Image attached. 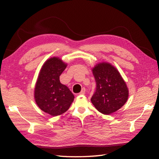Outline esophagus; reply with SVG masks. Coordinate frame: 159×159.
I'll list each match as a JSON object with an SVG mask.
<instances>
[{
    "mask_svg": "<svg viewBox=\"0 0 159 159\" xmlns=\"http://www.w3.org/2000/svg\"><path fill=\"white\" fill-rule=\"evenodd\" d=\"M83 89H85V88H83V87H80V92H83V91L84 90ZM78 89H79V87H76V88H75V90L76 91V90H78ZM83 92H84V91H83Z\"/></svg>",
    "mask_w": 159,
    "mask_h": 159,
    "instance_id": "1",
    "label": "esophagus"
}]
</instances>
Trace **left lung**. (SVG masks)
I'll use <instances>...</instances> for the list:
<instances>
[{"instance_id":"1","label":"left lung","mask_w":159,"mask_h":159,"mask_svg":"<svg viewBox=\"0 0 159 159\" xmlns=\"http://www.w3.org/2000/svg\"><path fill=\"white\" fill-rule=\"evenodd\" d=\"M66 67L59 57H51L43 63L37 79L35 102L40 109L52 116L66 112L74 99L68 87L60 83L59 76Z\"/></svg>"}]
</instances>
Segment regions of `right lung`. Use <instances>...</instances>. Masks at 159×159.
<instances>
[{"label": "right lung", "instance_id": "add662e5", "mask_svg": "<svg viewBox=\"0 0 159 159\" xmlns=\"http://www.w3.org/2000/svg\"><path fill=\"white\" fill-rule=\"evenodd\" d=\"M96 82V92L91 98L96 109L110 115L122 107L128 98V89L120 72L107 62L96 64L92 69Z\"/></svg>", "mask_w": 159, "mask_h": 159}]
</instances>
